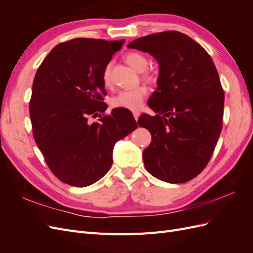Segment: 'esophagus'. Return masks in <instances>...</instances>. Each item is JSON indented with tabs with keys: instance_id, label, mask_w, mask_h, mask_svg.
Masks as SVG:
<instances>
[{
	"instance_id": "obj_1",
	"label": "esophagus",
	"mask_w": 253,
	"mask_h": 253,
	"mask_svg": "<svg viewBox=\"0 0 253 253\" xmlns=\"http://www.w3.org/2000/svg\"><path fill=\"white\" fill-rule=\"evenodd\" d=\"M133 115H134V118H135V120L137 121L138 120V118H139V115H140V113L138 112V111H134L133 112Z\"/></svg>"
}]
</instances>
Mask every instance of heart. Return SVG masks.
Wrapping results in <instances>:
<instances>
[{
	"label": "heart",
	"instance_id": "1",
	"mask_svg": "<svg viewBox=\"0 0 253 253\" xmlns=\"http://www.w3.org/2000/svg\"><path fill=\"white\" fill-rule=\"evenodd\" d=\"M126 63L131 66L132 68L136 72H143L145 68L148 67V60L145 58L142 53L139 52H128L125 57ZM144 78L152 81L154 79V77L151 74H145ZM102 81L103 84L109 87L112 84V79H111V65H106L103 70L102 73ZM148 94V89L143 85H138L134 88L131 89H126V90H121L119 93L114 96L111 99V106L112 108H124L126 110H131L135 111L137 109L140 108V105L143 101V99L145 98Z\"/></svg>",
	"mask_w": 253,
	"mask_h": 253
}]
</instances>
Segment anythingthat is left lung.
Segmentation results:
<instances>
[{"label": "left lung", "instance_id": "8db88e82", "mask_svg": "<svg viewBox=\"0 0 253 253\" xmlns=\"http://www.w3.org/2000/svg\"><path fill=\"white\" fill-rule=\"evenodd\" d=\"M128 48L149 52L159 64L157 88L138 125L152 141L143 150L147 171L166 182H187L200 174L223 127L225 95L209 53L179 32H163L132 41Z\"/></svg>", "mask_w": 253, "mask_h": 253}]
</instances>
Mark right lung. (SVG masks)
<instances>
[{"label":"right lung","mask_w":253,"mask_h":253,"mask_svg":"<svg viewBox=\"0 0 253 253\" xmlns=\"http://www.w3.org/2000/svg\"><path fill=\"white\" fill-rule=\"evenodd\" d=\"M125 40L77 38L58 44L36 73L29 115L35 141L62 182L87 187L108 173L118 140L137 128L131 111L108 108L104 67ZM99 116L90 124L89 117Z\"/></svg>","instance_id":"obj_1"}]
</instances>
